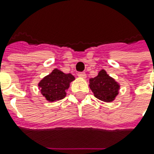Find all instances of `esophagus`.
I'll return each instance as SVG.
<instances>
[{
    "label": "esophagus",
    "instance_id": "esophagus-1",
    "mask_svg": "<svg viewBox=\"0 0 154 154\" xmlns=\"http://www.w3.org/2000/svg\"><path fill=\"white\" fill-rule=\"evenodd\" d=\"M78 76H79V77H81V78H86V74L85 72H79V73H78Z\"/></svg>",
    "mask_w": 154,
    "mask_h": 154
}]
</instances>
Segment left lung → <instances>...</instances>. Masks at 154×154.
<instances>
[{"label":"left lung","mask_w":154,"mask_h":154,"mask_svg":"<svg viewBox=\"0 0 154 154\" xmlns=\"http://www.w3.org/2000/svg\"><path fill=\"white\" fill-rule=\"evenodd\" d=\"M89 83L94 96L102 101L111 102L118 94L119 85L104 70H101L98 76L90 79Z\"/></svg>","instance_id":"left-lung-1"}]
</instances>
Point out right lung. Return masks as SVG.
<instances>
[{
  "label": "right lung",
  "mask_w": 154,
  "mask_h": 154,
  "mask_svg": "<svg viewBox=\"0 0 154 154\" xmlns=\"http://www.w3.org/2000/svg\"><path fill=\"white\" fill-rule=\"evenodd\" d=\"M74 80L71 74H64L59 69H54L51 74L47 75L38 84L41 93L49 101H56L66 96V90L69 83Z\"/></svg>",
  "instance_id": "add662e5"
}]
</instances>
